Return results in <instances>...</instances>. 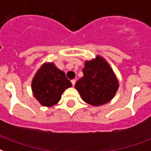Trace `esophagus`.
Returning a JSON list of instances; mask_svg holds the SVG:
<instances>
[{
  "instance_id": "1",
  "label": "esophagus",
  "mask_w": 151,
  "mask_h": 151,
  "mask_svg": "<svg viewBox=\"0 0 151 151\" xmlns=\"http://www.w3.org/2000/svg\"><path fill=\"white\" fill-rule=\"evenodd\" d=\"M71 82H72L73 86H74V85H75V83H76V80L75 79H73L72 81H71Z\"/></svg>"
}]
</instances>
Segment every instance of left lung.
<instances>
[{"mask_svg":"<svg viewBox=\"0 0 151 151\" xmlns=\"http://www.w3.org/2000/svg\"><path fill=\"white\" fill-rule=\"evenodd\" d=\"M83 77L76 82L75 89L82 100L93 106H100L112 100L119 87L116 74L101 56L85 61Z\"/></svg>","mask_w":151,"mask_h":151,"instance_id":"1","label":"left lung"}]
</instances>
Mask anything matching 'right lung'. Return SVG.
Wrapping results in <instances>:
<instances>
[{"label":"right lung","mask_w":151,"mask_h":151,"mask_svg":"<svg viewBox=\"0 0 151 151\" xmlns=\"http://www.w3.org/2000/svg\"><path fill=\"white\" fill-rule=\"evenodd\" d=\"M31 86L37 101L43 106L51 107L60 101L61 94L72 83L53 62H45L36 72Z\"/></svg>","instance_id":"right-lung-1"}]
</instances>
